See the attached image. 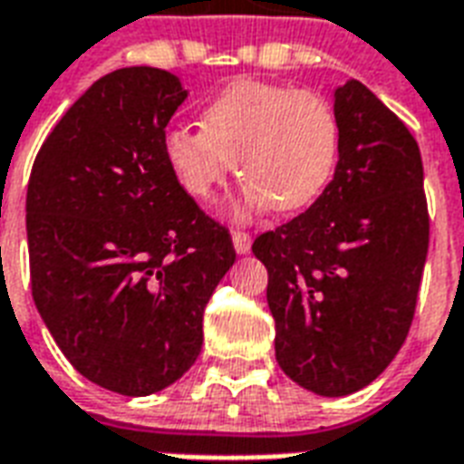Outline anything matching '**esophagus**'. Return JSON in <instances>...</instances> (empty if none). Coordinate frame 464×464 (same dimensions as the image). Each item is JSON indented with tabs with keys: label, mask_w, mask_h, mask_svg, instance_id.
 Returning a JSON list of instances; mask_svg holds the SVG:
<instances>
[{
	"label": "esophagus",
	"mask_w": 464,
	"mask_h": 464,
	"mask_svg": "<svg viewBox=\"0 0 464 464\" xmlns=\"http://www.w3.org/2000/svg\"><path fill=\"white\" fill-rule=\"evenodd\" d=\"M250 246H253V238H250V233L233 231V247H236V253L247 255V253H250Z\"/></svg>",
	"instance_id": "obj_1"
}]
</instances>
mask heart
Listing matches in <instances>:
<instances>
[{
    "instance_id": "heart-1",
    "label": "heart",
    "mask_w": 464,
    "mask_h": 464,
    "mask_svg": "<svg viewBox=\"0 0 464 464\" xmlns=\"http://www.w3.org/2000/svg\"><path fill=\"white\" fill-rule=\"evenodd\" d=\"M160 151L197 199H211L236 168L246 182L233 217L247 221L267 207L298 209L323 192L337 166L339 125L315 91L238 79L204 105L202 127H168Z\"/></svg>"
}]
</instances>
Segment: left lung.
I'll use <instances>...</instances> for the list:
<instances>
[{
    "label": "left lung",
    "instance_id": "obj_1",
    "mask_svg": "<svg viewBox=\"0 0 464 464\" xmlns=\"http://www.w3.org/2000/svg\"><path fill=\"white\" fill-rule=\"evenodd\" d=\"M339 159L310 209L253 243L279 366L323 397L366 388L407 339L429 253L414 137L356 79L334 89Z\"/></svg>",
    "mask_w": 464,
    "mask_h": 464
}]
</instances>
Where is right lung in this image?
Returning a JSON list of instances; mask_svg holds the SVG:
<instances>
[{"mask_svg": "<svg viewBox=\"0 0 464 464\" xmlns=\"http://www.w3.org/2000/svg\"><path fill=\"white\" fill-rule=\"evenodd\" d=\"M185 98L166 69H115L54 125L28 180L35 308L69 363L120 395L159 392L195 363L204 305L236 262L160 151Z\"/></svg>", "mask_w": 464, "mask_h": 464, "instance_id": "add662e5", "label": "right lung"}]
</instances>
